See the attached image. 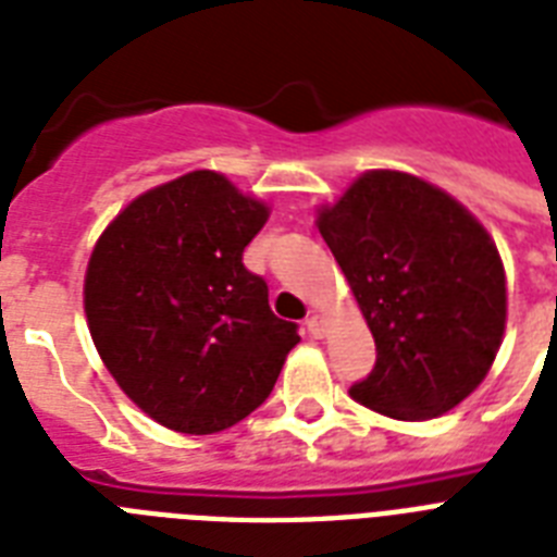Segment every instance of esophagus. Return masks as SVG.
<instances>
[{
  "instance_id": "34e87169",
  "label": "esophagus",
  "mask_w": 557,
  "mask_h": 557,
  "mask_svg": "<svg viewBox=\"0 0 557 557\" xmlns=\"http://www.w3.org/2000/svg\"><path fill=\"white\" fill-rule=\"evenodd\" d=\"M306 330H309L312 338H323V335H326V321H323L321 314H309V318H306Z\"/></svg>"
}]
</instances>
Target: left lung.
<instances>
[{"instance_id":"1","label":"left lung","mask_w":557,"mask_h":557,"mask_svg":"<svg viewBox=\"0 0 557 557\" xmlns=\"http://www.w3.org/2000/svg\"><path fill=\"white\" fill-rule=\"evenodd\" d=\"M318 231L375 338V367L349 396L422 422L448 413L492 370L506 330V271L480 222L440 187L370 170Z\"/></svg>"}]
</instances>
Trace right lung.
Segmentation results:
<instances>
[{
  "label": "right lung",
  "mask_w": 557,
  "mask_h": 557,
  "mask_svg": "<svg viewBox=\"0 0 557 557\" xmlns=\"http://www.w3.org/2000/svg\"><path fill=\"white\" fill-rule=\"evenodd\" d=\"M269 219L222 173L141 193L100 234L83 306L117 387L159 424L216 433L269 398L297 323L280 321L269 286L243 265Z\"/></svg>",
  "instance_id": "add662e5"
}]
</instances>
